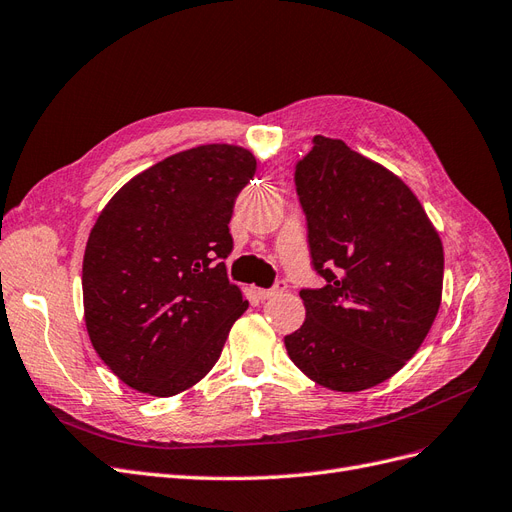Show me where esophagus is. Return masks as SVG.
Listing matches in <instances>:
<instances>
[{"label": "esophagus", "mask_w": 512, "mask_h": 512, "mask_svg": "<svg viewBox=\"0 0 512 512\" xmlns=\"http://www.w3.org/2000/svg\"><path fill=\"white\" fill-rule=\"evenodd\" d=\"M252 290L258 298H262V301H267V298H273V296H279V294L286 292V281H277V284L269 290H262V288H252Z\"/></svg>", "instance_id": "34e87169"}]
</instances>
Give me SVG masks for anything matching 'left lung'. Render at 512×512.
<instances>
[{
    "instance_id": "obj_1",
    "label": "left lung",
    "mask_w": 512,
    "mask_h": 512,
    "mask_svg": "<svg viewBox=\"0 0 512 512\" xmlns=\"http://www.w3.org/2000/svg\"><path fill=\"white\" fill-rule=\"evenodd\" d=\"M313 267L290 360L317 385L362 392L396 375L424 343L443 296L445 254L426 209L396 173L343 139L313 137L296 165Z\"/></svg>"
}]
</instances>
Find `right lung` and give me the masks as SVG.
I'll use <instances>...</instances> for the list:
<instances>
[{
	"label": "right lung",
	"mask_w": 512,
	"mask_h": 512,
	"mask_svg": "<svg viewBox=\"0 0 512 512\" xmlns=\"http://www.w3.org/2000/svg\"><path fill=\"white\" fill-rule=\"evenodd\" d=\"M254 173L248 148L197 146L137 173L97 216L82 260L86 332L133 390L169 398L199 383L248 309L222 258Z\"/></svg>",
	"instance_id": "right-lung-1"
}]
</instances>
